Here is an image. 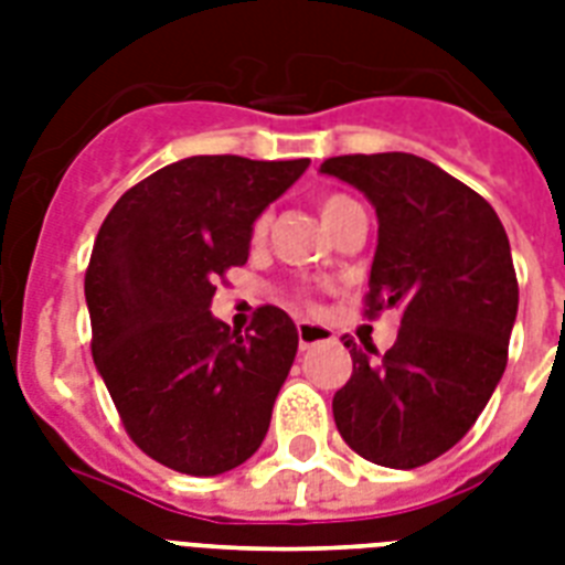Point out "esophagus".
Wrapping results in <instances>:
<instances>
[{
	"instance_id": "1",
	"label": "esophagus",
	"mask_w": 565,
	"mask_h": 565,
	"mask_svg": "<svg viewBox=\"0 0 565 565\" xmlns=\"http://www.w3.org/2000/svg\"><path fill=\"white\" fill-rule=\"evenodd\" d=\"M296 331H299V349L305 352V349H310V345L317 343H326V340H331V328L326 326H313V322H299L296 326Z\"/></svg>"
}]
</instances>
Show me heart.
Returning a JSON list of instances; mask_svg holds the SVG:
<instances>
[{
  "label": "heart",
  "instance_id": "b5f03b06",
  "mask_svg": "<svg viewBox=\"0 0 565 565\" xmlns=\"http://www.w3.org/2000/svg\"><path fill=\"white\" fill-rule=\"evenodd\" d=\"M352 204H358V202H354V199H349V195L328 193V195H322V199H319V213H322V220H326V225H328V222L334 220L337 213H343L345 207H352ZM266 228H269V213H260V216L252 222V237L264 239Z\"/></svg>",
  "mask_w": 565,
  "mask_h": 565
}]
</instances>
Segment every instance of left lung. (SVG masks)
Returning a JSON list of instances; mask_svg holds the SVG:
<instances>
[{
    "instance_id": "8db88e82",
    "label": "left lung",
    "mask_w": 565,
    "mask_h": 565,
    "mask_svg": "<svg viewBox=\"0 0 565 565\" xmlns=\"http://www.w3.org/2000/svg\"><path fill=\"white\" fill-rule=\"evenodd\" d=\"M322 172L377 213L366 317L402 310L393 349L345 340L352 377L334 395L340 437L390 469L457 446L508 366L519 284L510 239L483 195L407 152L340 154Z\"/></svg>"
}]
</instances>
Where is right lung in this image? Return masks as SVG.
<instances>
[{"mask_svg": "<svg viewBox=\"0 0 565 565\" xmlns=\"http://www.w3.org/2000/svg\"><path fill=\"white\" fill-rule=\"evenodd\" d=\"M308 163L184 158L119 195L96 234L84 275L93 363L128 437L175 472H228L269 430L296 326L264 305L239 334L213 319L211 299L248 260L252 222Z\"/></svg>", "mask_w": 565, "mask_h": 565, "instance_id": "right-lung-1", "label": "right lung"}]
</instances>
